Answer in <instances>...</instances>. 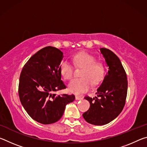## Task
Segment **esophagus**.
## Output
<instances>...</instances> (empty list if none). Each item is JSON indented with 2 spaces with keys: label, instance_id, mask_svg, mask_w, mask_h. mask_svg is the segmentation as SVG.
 I'll use <instances>...</instances> for the list:
<instances>
[{
  "label": "esophagus",
  "instance_id": "34e87169",
  "mask_svg": "<svg viewBox=\"0 0 147 147\" xmlns=\"http://www.w3.org/2000/svg\"><path fill=\"white\" fill-rule=\"evenodd\" d=\"M75 98H76V100H81V99H82V96H76Z\"/></svg>",
  "mask_w": 147,
  "mask_h": 147
}]
</instances>
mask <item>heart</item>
<instances>
[{
  "instance_id": "obj_1",
  "label": "heart",
  "mask_w": 147,
  "mask_h": 147,
  "mask_svg": "<svg viewBox=\"0 0 147 147\" xmlns=\"http://www.w3.org/2000/svg\"><path fill=\"white\" fill-rule=\"evenodd\" d=\"M74 65L77 67H83L80 78L74 79L69 84V91L79 94L88 91L91 88L92 83L96 85L102 80L105 74V67L91 54L80 53L73 56ZM59 71L62 76L69 80L74 74L73 66L68 61L63 60L59 65Z\"/></svg>"
}]
</instances>
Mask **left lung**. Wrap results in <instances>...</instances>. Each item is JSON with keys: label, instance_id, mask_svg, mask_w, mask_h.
<instances>
[{"label": "left lung", "instance_id": "left-lung-1", "mask_svg": "<svg viewBox=\"0 0 147 147\" xmlns=\"http://www.w3.org/2000/svg\"><path fill=\"white\" fill-rule=\"evenodd\" d=\"M108 71L94 98L86 96L90 108L83 113L84 119L94 125H104L114 120L123 109L127 96L128 81L120 59L110 50L100 49Z\"/></svg>", "mask_w": 147, "mask_h": 147}]
</instances>
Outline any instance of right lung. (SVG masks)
Instances as JSON below:
<instances>
[{
    "mask_svg": "<svg viewBox=\"0 0 147 147\" xmlns=\"http://www.w3.org/2000/svg\"><path fill=\"white\" fill-rule=\"evenodd\" d=\"M62 58L60 50L46 47L28 59L20 74V100L28 115L39 123H56L63 115L67 104L75 99L74 94H55L66 88L59 71Z\"/></svg>",
    "mask_w": 147,
    "mask_h": 147,
    "instance_id": "1",
    "label": "right lung"
}]
</instances>
